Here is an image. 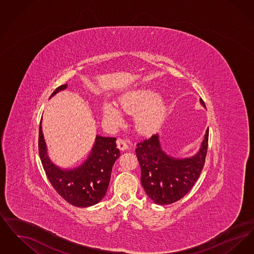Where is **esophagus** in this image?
<instances>
[{
  "label": "esophagus",
  "instance_id": "esophagus-1",
  "mask_svg": "<svg viewBox=\"0 0 254 254\" xmlns=\"http://www.w3.org/2000/svg\"><path fill=\"white\" fill-rule=\"evenodd\" d=\"M117 147L119 148V149H121V150H127V148H128V146H127V144L126 143V141H124L123 139H117Z\"/></svg>",
  "mask_w": 254,
  "mask_h": 254
}]
</instances>
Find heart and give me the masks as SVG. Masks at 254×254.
<instances>
[{
    "mask_svg": "<svg viewBox=\"0 0 254 254\" xmlns=\"http://www.w3.org/2000/svg\"><path fill=\"white\" fill-rule=\"evenodd\" d=\"M119 107L127 114L134 115L133 127L142 135L156 132L168 116L166 101L150 89H134L119 99ZM102 114L112 125H119L122 114L118 108L111 102L102 103Z\"/></svg>",
    "mask_w": 254,
    "mask_h": 254,
    "instance_id": "1",
    "label": "heart"
}]
</instances>
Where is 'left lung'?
Returning <instances> with one entry per match:
<instances>
[{
    "label": "left lung",
    "instance_id": "obj_1",
    "mask_svg": "<svg viewBox=\"0 0 254 254\" xmlns=\"http://www.w3.org/2000/svg\"><path fill=\"white\" fill-rule=\"evenodd\" d=\"M200 103L205 108L202 99ZM207 142L208 127L199 151L189 158L168 155L161 146L158 134L137 144L141 183L145 193L155 204L175 203L192 189L205 165Z\"/></svg>",
    "mask_w": 254,
    "mask_h": 254
}]
</instances>
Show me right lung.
I'll use <instances>...</instances> for the list:
<instances>
[{
  "label": "right lung",
  "instance_id": "add662e5",
  "mask_svg": "<svg viewBox=\"0 0 254 254\" xmlns=\"http://www.w3.org/2000/svg\"><path fill=\"white\" fill-rule=\"evenodd\" d=\"M67 87H57L51 96ZM39 154L50 184L66 202L75 206L86 207L98 204L107 193L112 167L120 157L116 138L96 135L95 143L85 162L74 169H61L53 164L42 130L39 129Z\"/></svg>",
  "mask_w": 254,
  "mask_h": 254
}]
</instances>
